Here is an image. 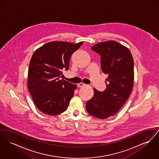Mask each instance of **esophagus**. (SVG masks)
<instances>
[{
	"label": "esophagus",
	"instance_id": "34e87169",
	"mask_svg": "<svg viewBox=\"0 0 159 159\" xmlns=\"http://www.w3.org/2000/svg\"><path fill=\"white\" fill-rule=\"evenodd\" d=\"M85 85V84H84V83H79V84H78V85H77V86H78L79 87H80V88Z\"/></svg>",
	"mask_w": 159,
	"mask_h": 159
}]
</instances>
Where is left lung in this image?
Here are the masks:
<instances>
[{"instance_id": "1", "label": "left lung", "mask_w": 159, "mask_h": 159, "mask_svg": "<svg viewBox=\"0 0 159 159\" xmlns=\"http://www.w3.org/2000/svg\"><path fill=\"white\" fill-rule=\"evenodd\" d=\"M91 49L101 56L102 71L108 75L103 92L94 89V94L86 104L91 116L105 119L118 112L129 97L134 85V60L127 47L114 41L98 43Z\"/></svg>"}]
</instances>
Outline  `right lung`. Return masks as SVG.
I'll return each mask as SVG.
<instances>
[{
	"mask_svg": "<svg viewBox=\"0 0 159 159\" xmlns=\"http://www.w3.org/2000/svg\"><path fill=\"white\" fill-rule=\"evenodd\" d=\"M84 43L50 42L34 51L30 62L28 87L37 108L49 116L67 110L77 86L59 79L67 71L74 51Z\"/></svg>",
	"mask_w": 159,
	"mask_h": 159,
	"instance_id": "right-lung-1",
	"label": "right lung"
}]
</instances>
